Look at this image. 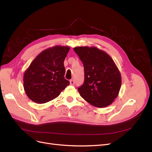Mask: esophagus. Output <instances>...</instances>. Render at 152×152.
Wrapping results in <instances>:
<instances>
[{
  "label": "esophagus",
  "instance_id": "esophagus-1",
  "mask_svg": "<svg viewBox=\"0 0 152 152\" xmlns=\"http://www.w3.org/2000/svg\"><path fill=\"white\" fill-rule=\"evenodd\" d=\"M70 85H72V86H74V85H75V81H74V80H73V79L70 80Z\"/></svg>",
  "mask_w": 152,
  "mask_h": 152
}]
</instances>
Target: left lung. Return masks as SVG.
<instances>
[{"label": "left lung", "mask_w": 152, "mask_h": 152, "mask_svg": "<svg viewBox=\"0 0 152 152\" xmlns=\"http://www.w3.org/2000/svg\"><path fill=\"white\" fill-rule=\"evenodd\" d=\"M84 68V82L78 91L87 102L98 108L111 104L118 96L122 79L112 58L96 47L73 49Z\"/></svg>", "instance_id": "left-lung-1"}]
</instances>
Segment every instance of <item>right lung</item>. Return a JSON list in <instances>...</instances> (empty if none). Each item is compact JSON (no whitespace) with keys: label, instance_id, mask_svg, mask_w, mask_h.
Listing matches in <instances>:
<instances>
[{"label":"right lung","instance_id":"obj_1","mask_svg":"<svg viewBox=\"0 0 152 152\" xmlns=\"http://www.w3.org/2000/svg\"><path fill=\"white\" fill-rule=\"evenodd\" d=\"M69 50V47L61 45L45 49L26 69L23 75L24 90L34 102L42 104L50 102L70 84L64 77V60Z\"/></svg>","mask_w":152,"mask_h":152}]
</instances>
